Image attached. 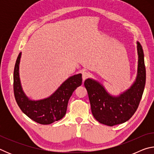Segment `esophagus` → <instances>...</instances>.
I'll list each match as a JSON object with an SVG mask.
<instances>
[{
	"instance_id": "1",
	"label": "esophagus",
	"mask_w": 154,
	"mask_h": 154,
	"mask_svg": "<svg viewBox=\"0 0 154 154\" xmlns=\"http://www.w3.org/2000/svg\"><path fill=\"white\" fill-rule=\"evenodd\" d=\"M90 76V73L88 72H83L82 73V79H83V81L84 82V81L87 79V78Z\"/></svg>"
}]
</instances>
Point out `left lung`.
Segmentation results:
<instances>
[{
  "instance_id": "8db88e82",
  "label": "left lung",
  "mask_w": 154,
  "mask_h": 154,
  "mask_svg": "<svg viewBox=\"0 0 154 154\" xmlns=\"http://www.w3.org/2000/svg\"><path fill=\"white\" fill-rule=\"evenodd\" d=\"M137 43L138 68L135 82L119 96L111 95L105 87L91 78L84 82L89 97L93 116L100 124L113 126L128 120L136 112L144 91L146 71L144 53Z\"/></svg>"
}]
</instances>
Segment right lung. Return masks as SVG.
<instances>
[{"instance_id":"1","label":"right lung","mask_w":154,"mask_h":154,"mask_svg":"<svg viewBox=\"0 0 154 154\" xmlns=\"http://www.w3.org/2000/svg\"><path fill=\"white\" fill-rule=\"evenodd\" d=\"M20 52L15 64L14 72V91L15 100L22 111L33 121L41 124H50L61 119L66 113L67 105L72 92L82 85V74L74 75L62 83L49 97L35 100L25 94L21 85L19 66Z\"/></svg>"}]
</instances>
